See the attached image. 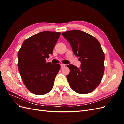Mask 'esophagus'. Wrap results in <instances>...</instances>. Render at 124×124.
Returning a JSON list of instances; mask_svg holds the SVG:
<instances>
[{
    "label": "esophagus",
    "mask_w": 124,
    "mask_h": 124,
    "mask_svg": "<svg viewBox=\"0 0 124 124\" xmlns=\"http://www.w3.org/2000/svg\"><path fill=\"white\" fill-rule=\"evenodd\" d=\"M65 66H66L65 65H64V64H62H62H61V66L62 68H63V67H64Z\"/></svg>",
    "instance_id": "1"
}]
</instances>
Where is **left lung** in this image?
Returning <instances> with one entry per match:
<instances>
[{
    "label": "left lung",
    "mask_w": 124,
    "mask_h": 124,
    "mask_svg": "<svg viewBox=\"0 0 124 124\" xmlns=\"http://www.w3.org/2000/svg\"><path fill=\"white\" fill-rule=\"evenodd\" d=\"M62 35L81 63L80 68L67 65L70 72L67 78L70 87L80 94L93 92L100 84L104 70V54L100 43L94 37L80 30L66 31Z\"/></svg>",
    "instance_id": "1"
}]
</instances>
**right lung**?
<instances>
[{"mask_svg": "<svg viewBox=\"0 0 124 124\" xmlns=\"http://www.w3.org/2000/svg\"><path fill=\"white\" fill-rule=\"evenodd\" d=\"M61 32L43 31L25 40L18 52V71L24 84L37 95L50 92L53 87L59 64L46 62Z\"/></svg>", "mask_w": 124, "mask_h": 124, "instance_id": "right-lung-1", "label": "right lung"}]
</instances>
